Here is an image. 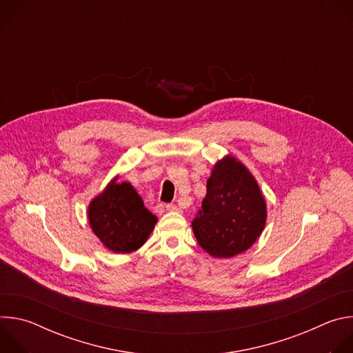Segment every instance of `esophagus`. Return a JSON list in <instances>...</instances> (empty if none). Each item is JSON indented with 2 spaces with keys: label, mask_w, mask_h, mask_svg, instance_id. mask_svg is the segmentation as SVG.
I'll return each mask as SVG.
<instances>
[{
  "label": "esophagus",
  "mask_w": 353,
  "mask_h": 353,
  "mask_svg": "<svg viewBox=\"0 0 353 353\" xmlns=\"http://www.w3.org/2000/svg\"><path fill=\"white\" fill-rule=\"evenodd\" d=\"M166 210L170 212H174V211H179V207L174 204H166Z\"/></svg>",
  "instance_id": "obj_1"
}]
</instances>
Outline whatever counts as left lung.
<instances>
[{
  "mask_svg": "<svg viewBox=\"0 0 353 353\" xmlns=\"http://www.w3.org/2000/svg\"><path fill=\"white\" fill-rule=\"evenodd\" d=\"M265 218V201L257 181L241 163L226 157L207 181V195L192 230L207 253L230 259L254 244Z\"/></svg>",
  "mask_w": 353,
  "mask_h": 353,
  "instance_id": "left-lung-1",
  "label": "left lung"
}]
</instances>
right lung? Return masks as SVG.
<instances>
[{
	"label": "right lung",
	"mask_w": 353,
	"mask_h": 353,
	"mask_svg": "<svg viewBox=\"0 0 353 353\" xmlns=\"http://www.w3.org/2000/svg\"><path fill=\"white\" fill-rule=\"evenodd\" d=\"M88 216L94 234L116 253L138 250L158 221L130 183L116 181L92 201Z\"/></svg>",
	"instance_id": "1"
}]
</instances>
